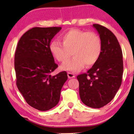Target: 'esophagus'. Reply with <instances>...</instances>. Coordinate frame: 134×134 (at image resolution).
Returning <instances> with one entry per match:
<instances>
[{
	"label": "esophagus",
	"instance_id": "obj_1",
	"mask_svg": "<svg viewBox=\"0 0 134 134\" xmlns=\"http://www.w3.org/2000/svg\"><path fill=\"white\" fill-rule=\"evenodd\" d=\"M68 76L69 79H72V78L75 77V75L73 74V73H71V72L68 73Z\"/></svg>",
	"mask_w": 134,
	"mask_h": 134
}]
</instances>
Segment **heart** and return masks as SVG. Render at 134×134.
Here are the masks:
<instances>
[{"label": "heart", "instance_id": "1", "mask_svg": "<svg viewBox=\"0 0 134 134\" xmlns=\"http://www.w3.org/2000/svg\"><path fill=\"white\" fill-rule=\"evenodd\" d=\"M63 44L52 41L49 46L51 54L58 61L63 62L71 56L74 57L61 66L63 70L78 72L87 65H94L101 53V41L98 35L93 32L71 29L62 36Z\"/></svg>", "mask_w": 134, "mask_h": 134}]
</instances>
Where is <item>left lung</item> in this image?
<instances>
[{
    "instance_id": "8db88e82",
    "label": "left lung",
    "mask_w": 134,
    "mask_h": 134,
    "mask_svg": "<svg viewBox=\"0 0 134 134\" xmlns=\"http://www.w3.org/2000/svg\"><path fill=\"white\" fill-rule=\"evenodd\" d=\"M99 35L100 57L87 73L77 77L82 102L94 109L104 107L113 99L120 88L123 72L122 53L118 40L110 30L93 24Z\"/></svg>"
}]
</instances>
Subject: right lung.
Listing matches in <instances>:
<instances>
[{"label": "right lung", "instance_id": "right-lung-1", "mask_svg": "<svg viewBox=\"0 0 134 134\" xmlns=\"http://www.w3.org/2000/svg\"><path fill=\"white\" fill-rule=\"evenodd\" d=\"M62 27H34L21 36L14 55L18 88L27 104L40 111L57 105L62 88L68 79L62 71L54 76L58 65L49 46Z\"/></svg>", "mask_w": 134, "mask_h": 134}]
</instances>
